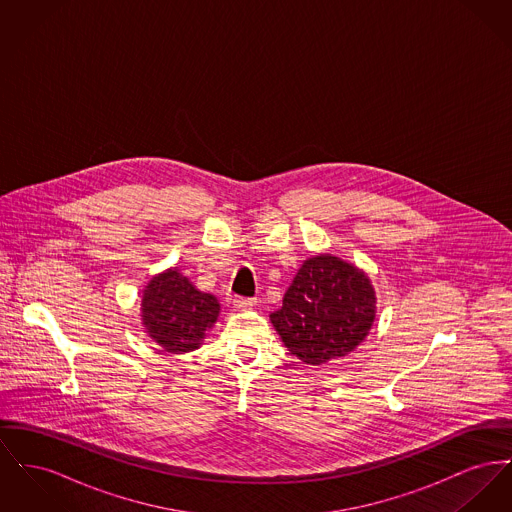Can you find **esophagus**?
Wrapping results in <instances>:
<instances>
[{"mask_svg": "<svg viewBox=\"0 0 512 512\" xmlns=\"http://www.w3.org/2000/svg\"><path fill=\"white\" fill-rule=\"evenodd\" d=\"M253 305H255L253 298H236V300H234V307L241 309V311H243V309H251Z\"/></svg>", "mask_w": 512, "mask_h": 512, "instance_id": "1", "label": "esophagus"}]
</instances>
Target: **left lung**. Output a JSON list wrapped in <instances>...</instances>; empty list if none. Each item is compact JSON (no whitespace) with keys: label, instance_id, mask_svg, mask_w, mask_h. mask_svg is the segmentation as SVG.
I'll return each mask as SVG.
<instances>
[{"label":"left lung","instance_id":"8db88e82","mask_svg":"<svg viewBox=\"0 0 512 512\" xmlns=\"http://www.w3.org/2000/svg\"><path fill=\"white\" fill-rule=\"evenodd\" d=\"M375 319V292L369 278L332 255L301 265L271 313L284 346L301 361L321 365L352 352Z\"/></svg>","mask_w":512,"mask_h":512}]
</instances>
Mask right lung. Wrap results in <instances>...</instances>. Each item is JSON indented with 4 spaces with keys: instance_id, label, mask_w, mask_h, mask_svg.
<instances>
[{
    "instance_id": "obj_1",
    "label": "right lung",
    "mask_w": 512,
    "mask_h": 512,
    "mask_svg": "<svg viewBox=\"0 0 512 512\" xmlns=\"http://www.w3.org/2000/svg\"><path fill=\"white\" fill-rule=\"evenodd\" d=\"M218 311V300L199 292L176 269L154 276L143 292V325L152 340L172 354L199 348Z\"/></svg>"
}]
</instances>
